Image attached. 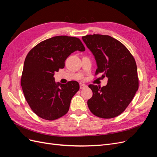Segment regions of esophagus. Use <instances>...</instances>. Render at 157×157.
Here are the masks:
<instances>
[{"mask_svg":"<svg viewBox=\"0 0 157 157\" xmlns=\"http://www.w3.org/2000/svg\"><path fill=\"white\" fill-rule=\"evenodd\" d=\"M87 87V85H86L85 84H80V89H83Z\"/></svg>","mask_w":157,"mask_h":157,"instance_id":"obj_1","label":"esophagus"}]
</instances>
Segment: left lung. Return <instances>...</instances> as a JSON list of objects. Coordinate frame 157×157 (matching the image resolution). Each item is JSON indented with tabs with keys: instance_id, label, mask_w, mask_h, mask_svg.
Segmentation results:
<instances>
[{
	"instance_id": "left-lung-1",
	"label": "left lung",
	"mask_w": 157,
	"mask_h": 157,
	"mask_svg": "<svg viewBox=\"0 0 157 157\" xmlns=\"http://www.w3.org/2000/svg\"><path fill=\"white\" fill-rule=\"evenodd\" d=\"M92 52L98 68L108 78L107 84L100 87L90 84L93 92L88 100L90 111L95 116L111 118L120 115L134 98L139 87L137 65L134 56L120 41L109 35H88L82 37Z\"/></svg>"
}]
</instances>
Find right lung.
<instances>
[{"label":"right lung","mask_w":157,"mask_h":157,"mask_svg":"<svg viewBox=\"0 0 157 157\" xmlns=\"http://www.w3.org/2000/svg\"><path fill=\"white\" fill-rule=\"evenodd\" d=\"M76 50H85L81 40L61 35L40 42L27 54L21 86L27 103L38 117L54 121L68 112L79 84L71 80L61 84L55 82L54 75L64 68L65 59Z\"/></svg>","instance_id":"right-lung-1"}]
</instances>
